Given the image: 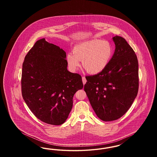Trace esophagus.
<instances>
[{
	"label": "esophagus",
	"mask_w": 157,
	"mask_h": 157,
	"mask_svg": "<svg viewBox=\"0 0 157 157\" xmlns=\"http://www.w3.org/2000/svg\"><path fill=\"white\" fill-rule=\"evenodd\" d=\"M82 82L85 85L86 82V78L85 76H82Z\"/></svg>",
	"instance_id": "obj_1"
}]
</instances>
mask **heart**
Listing matches in <instances>:
<instances>
[{
  "label": "heart",
  "instance_id": "1",
  "mask_svg": "<svg viewBox=\"0 0 157 157\" xmlns=\"http://www.w3.org/2000/svg\"><path fill=\"white\" fill-rule=\"evenodd\" d=\"M113 48L106 40L99 39L85 41L75 45L73 53L67 54V62L71 71H75L80 65L90 74H97L102 72L113 55Z\"/></svg>",
  "mask_w": 157,
  "mask_h": 157
}]
</instances>
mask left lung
<instances>
[{
    "instance_id": "8db88e82",
    "label": "left lung",
    "mask_w": 157,
    "mask_h": 157,
    "mask_svg": "<svg viewBox=\"0 0 157 157\" xmlns=\"http://www.w3.org/2000/svg\"><path fill=\"white\" fill-rule=\"evenodd\" d=\"M115 50L104 69L86 76L84 90L98 117L112 121L122 117L138 92V62L133 49L124 37H113Z\"/></svg>"
}]
</instances>
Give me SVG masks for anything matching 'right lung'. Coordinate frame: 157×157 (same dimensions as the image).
Masks as SVG:
<instances>
[{
  "instance_id": "add662e5",
  "label": "right lung",
  "mask_w": 157,
  "mask_h": 157,
  "mask_svg": "<svg viewBox=\"0 0 157 157\" xmlns=\"http://www.w3.org/2000/svg\"><path fill=\"white\" fill-rule=\"evenodd\" d=\"M66 52L41 39L26 54L22 65L23 98L39 120L53 125L63 124L76 92L83 88L82 77L67 71Z\"/></svg>"
}]
</instances>
